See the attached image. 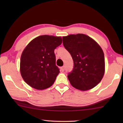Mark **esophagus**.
I'll use <instances>...</instances> for the list:
<instances>
[{
    "instance_id": "esophagus-1",
    "label": "esophagus",
    "mask_w": 123,
    "mask_h": 123,
    "mask_svg": "<svg viewBox=\"0 0 123 123\" xmlns=\"http://www.w3.org/2000/svg\"><path fill=\"white\" fill-rule=\"evenodd\" d=\"M60 70H61L62 72H64L65 70V67H61V68H60Z\"/></svg>"
}]
</instances>
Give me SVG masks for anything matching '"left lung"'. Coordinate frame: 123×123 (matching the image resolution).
Wrapping results in <instances>:
<instances>
[{
  "label": "left lung",
  "instance_id": "obj_1",
  "mask_svg": "<svg viewBox=\"0 0 123 123\" xmlns=\"http://www.w3.org/2000/svg\"><path fill=\"white\" fill-rule=\"evenodd\" d=\"M64 46L70 54L74 68L68 78L73 87L81 91L98 85L105 73V58L100 45L90 36L82 33L63 37Z\"/></svg>",
  "mask_w": 123,
  "mask_h": 123
}]
</instances>
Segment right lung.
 I'll return each instance as SVG.
<instances>
[{
	"mask_svg": "<svg viewBox=\"0 0 123 123\" xmlns=\"http://www.w3.org/2000/svg\"><path fill=\"white\" fill-rule=\"evenodd\" d=\"M62 43L60 36L42 35L25 48L20 60V72L30 86L43 90L53 85L60 72L55 64L54 50Z\"/></svg>",
	"mask_w": 123,
	"mask_h": 123,
	"instance_id": "1",
	"label": "right lung"
}]
</instances>
